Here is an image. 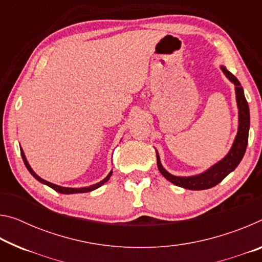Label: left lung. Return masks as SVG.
Masks as SVG:
<instances>
[{"label": "left lung", "mask_w": 262, "mask_h": 262, "mask_svg": "<svg viewBox=\"0 0 262 262\" xmlns=\"http://www.w3.org/2000/svg\"><path fill=\"white\" fill-rule=\"evenodd\" d=\"M221 68L225 74V76L236 85V98L239 110V126L237 136L234 139L231 150H230L227 156L222 159L221 162L215 164L214 166H211L209 170H207L201 174L193 177H176L168 173L165 168L162 166L161 159H159L158 152L156 151L157 166L159 172L164 176V178H166L168 181H171L176 186H179V187L193 190H201L214 187V186L220 184L230 172H232L238 166V164L241 163L244 155H245L248 142V129H250V108H248L244 90L237 77L233 76L225 67Z\"/></svg>", "instance_id": "8db88e82"}]
</instances>
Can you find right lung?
Listing matches in <instances>:
<instances>
[{"label": "right lung", "instance_id": "1", "mask_svg": "<svg viewBox=\"0 0 262 262\" xmlns=\"http://www.w3.org/2000/svg\"><path fill=\"white\" fill-rule=\"evenodd\" d=\"M20 154H21V158H23V162H24V164H25L26 168H28L30 173L32 174L35 179H37L38 181H40V183H42V184H45V185H47V186H50L51 188H53L54 190H56V192L62 193V194H75V193H86V192H91V190H95V189H97L98 187H100L101 185H104V184L106 183V181H107V180L110 179V177L112 176V171H111V172H110V174H108L107 177H106V178H105L104 180H101L100 183L96 184V185L89 186V187H84V188H70V187H62V186H57V185H54V184L50 183V181L43 180V179H41V178H40V177L35 174V173H34V171H33L32 168H31V166L29 165L28 161H26V157H25V155H24L23 150H21V149H20Z\"/></svg>", "mask_w": 262, "mask_h": 262}]
</instances>
